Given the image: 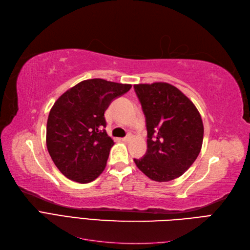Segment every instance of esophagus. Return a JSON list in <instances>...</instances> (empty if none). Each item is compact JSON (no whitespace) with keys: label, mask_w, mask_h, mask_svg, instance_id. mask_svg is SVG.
<instances>
[{"label":"esophagus","mask_w":250,"mask_h":250,"mask_svg":"<svg viewBox=\"0 0 250 250\" xmlns=\"http://www.w3.org/2000/svg\"><path fill=\"white\" fill-rule=\"evenodd\" d=\"M131 139H132V135H127L126 137H124V138H122V140H123V141H125V142L130 141Z\"/></svg>","instance_id":"obj_1"}]
</instances>
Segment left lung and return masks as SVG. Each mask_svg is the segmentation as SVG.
Masks as SVG:
<instances>
[{
    "instance_id": "obj_1",
    "label": "left lung",
    "mask_w": 250,
    "mask_h": 250,
    "mask_svg": "<svg viewBox=\"0 0 250 250\" xmlns=\"http://www.w3.org/2000/svg\"><path fill=\"white\" fill-rule=\"evenodd\" d=\"M134 88L147 130V150L134 162L152 181H172L199 155L204 139L201 116L194 104L170 84H137Z\"/></svg>"
}]
</instances>
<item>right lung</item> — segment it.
<instances>
[{"label":"right lung","mask_w":250,"mask_h":250,"mask_svg":"<svg viewBox=\"0 0 250 250\" xmlns=\"http://www.w3.org/2000/svg\"><path fill=\"white\" fill-rule=\"evenodd\" d=\"M131 87L103 79L85 80L55 102L46 124V147L67 179L86 184L104 171L114 146L104 130V111Z\"/></svg>","instance_id":"obj_1"}]
</instances>
